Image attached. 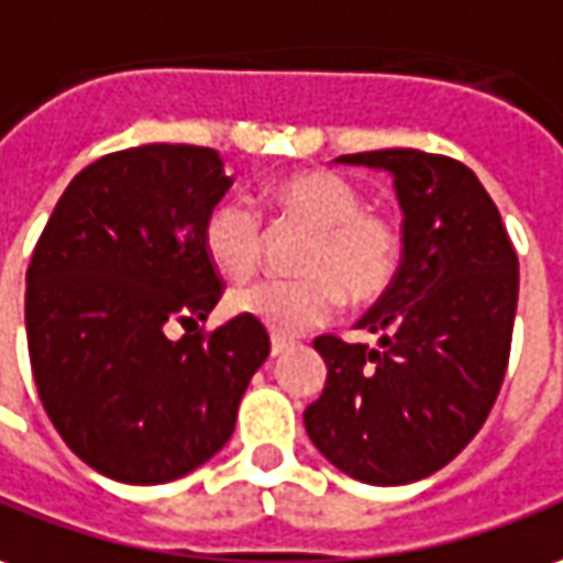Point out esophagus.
Segmentation results:
<instances>
[{
	"label": "esophagus",
	"mask_w": 563,
	"mask_h": 563,
	"mask_svg": "<svg viewBox=\"0 0 563 563\" xmlns=\"http://www.w3.org/2000/svg\"><path fill=\"white\" fill-rule=\"evenodd\" d=\"M288 346H290L288 340H282V336H273V346H269V349H273V358H275V355H282V352H285Z\"/></svg>",
	"instance_id": "34e87169"
}]
</instances>
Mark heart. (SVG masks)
I'll return each mask as SVG.
<instances>
[{
    "instance_id": "1",
    "label": "heart",
    "mask_w": 563,
    "mask_h": 563,
    "mask_svg": "<svg viewBox=\"0 0 563 563\" xmlns=\"http://www.w3.org/2000/svg\"><path fill=\"white\" fill-rule=\"evenodd\" d=\"M266 201L288 223H303L312 239L303 247L297 282H254L232 290L235 316L260 321L275 336L312 331L346 306L374 303L398 273L401 232L393 217L364 208L362 189L343 174L324 168L294 170L266 186ZM205 251L220 273L242 282L257 273L266 230L242 199H223L205 217Z\"/></svg>"
}]
</instances>
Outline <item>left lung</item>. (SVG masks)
Returning a JSON list of instances; mask_svg holds the SVG:
<instances>
[{"mask_svg": "<svg viewBox=\"0 0 563 563\" xmlns=\"http://www.w3.org/2000/svg\"><path fill=\"white\" fill-rule=\"evenodd\" d=\"M336 162L389 170L405 254L358 328L379 346L316 340L324 393L306 407L312 444L364 484L420 482L466 448L509 367L518 254L494 199L456 158L374 150Z\"/></svg>", "mask_w": 563, "mask_h": 563, "instance_id": "8db88e82", "label": "left lung"}]
</instances>
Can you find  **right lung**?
Listing matches in <instances>:
<instances>
[{"instance_id": "right-lung-1", "label": "right lung", "mask_w": 563, "mask_h": 563, "mask_svg": "<svg viewBox=\"0 0 563 563\" xmlns=\"http://www.w3.org/2000/svg\"><path fill=\"white\" fill-rule=\"evenodd\" d=\"M230 186L217 150L131 146L81 168L38 235L33 379L69 451L107 478L165 484L211 460L269 355L254 319L199 328L223 297L201 230Z\"/></svg>"}]
</instances>
